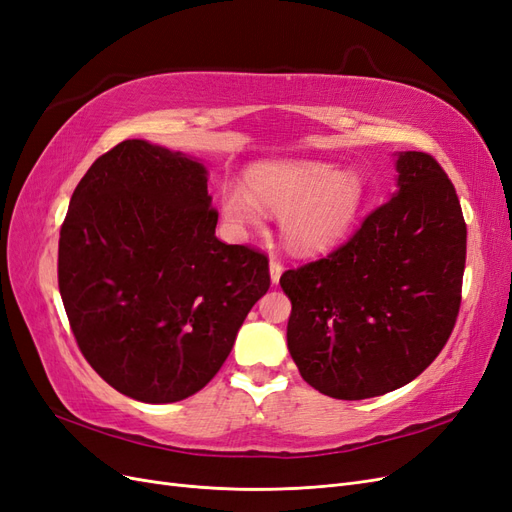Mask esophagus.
Segmentation results:
<instances>
[{"label": "esophagus", "instance_id": "34e87169", "mask_svg": "<svg viewBox=\"0 0 512 512\" xmlns=\"http://www.w3.org/2000/svg\"><path fill=\"white\" fill-rule=\"evenodd\" d=\"M282 273H284V265L280 260H275V258H271L269 260V275H271V284H280V277H282Z\"/></svg>", "mask_w": 512, "mask_h": 512}]
</instances>
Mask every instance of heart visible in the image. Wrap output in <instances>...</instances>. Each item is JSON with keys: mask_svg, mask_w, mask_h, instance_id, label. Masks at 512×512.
<instances>
[{"mask_svg": "<svg viewBox=\"0 0 512 512\" xmlns=\"http://www.w3.org/2000/svg\"><path fill=\"white\" fill-rule=\"evenodd\" d=\"M247 185H226L218 207L235 237L265 222V209L280 213V230L294 254L320 256L342 243L363 215L369 188L356 168L327 160H271L254 164Z\"/></svg>", "mask_w": 512, "mask_h": 512, "instance_id": "b5f03b06", "label": "heart"}]
</instances>
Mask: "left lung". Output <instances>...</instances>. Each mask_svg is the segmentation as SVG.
I'll return each instance as SVG.
<instances>
[{
  "label": "left lung",
  "instance_id": "1",
  "mask_svg": "<svg viewBox=\"0 0 512 512\" xmlns=\"http://www.w3.org/2000/svg\"><path fill=\"white\" fill-rule=\"evenodd\" d=\"M395 170L393 198L346 245L280 277L292 361L335 399L412 382L459 314L468 230L453 183L423 151L395 153Z\"/></svg>",
  "mask_w": 512,
  "mask_h": 512
}]
</instances>
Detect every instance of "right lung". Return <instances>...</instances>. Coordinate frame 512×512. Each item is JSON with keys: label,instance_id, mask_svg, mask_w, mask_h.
<instances>
[{"label": "right lung", "instance_id": "1", "mask_svg": "<svg viewBox=\"0 0 512 512\" xmlns=\"http://www.w3.org/2000/svg\"><path fill=\"white\" fill-rule=\"evenodd\" d=\"M198 158L130 138L89 166L59 232V292L100 378L173 404L218 374L254 303L267 256L215 237Z\"/></svg>", "mask_w": 512, "mask_h": 512}]
</instances>
